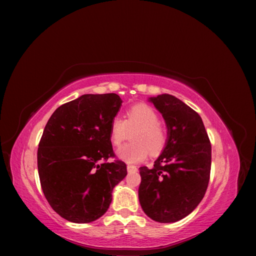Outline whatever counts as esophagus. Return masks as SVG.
Here are the masks:
<instances>
[{
	"label": "esophagus",
	"instance_id": "obj_1",
	"mask_svg": "<svg viewBox=\"0 0 256 256\" xmlns=\"http://www.w3.org/2000/svg\"><path fill=\"white\" fill-rule=\"evenodd\" d=\"M128 173H136L138 171V168L134 166H127Z\"/></svg>",
	"mask_w": 256,
	"mask_h": 256
}]
</instances>
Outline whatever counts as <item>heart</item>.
<instances>
[{
  "instance_id": "1",
  "label": "heart",
  "mask_w": 256,
  "mask_h": 256,
  "mask_svg": "<svg viewBox=\"0 0 256 256\" xmlns=\"http://www.w3.org/2000/svg\"><path fill=\"white\" fill-rule=\"evenodd\" d=\"M158 120L157 112L144 104L130 108L125 120L115 116L110 124V140L114 146H120L128 138L129 132L134 131L131 134L134 142L120 147L116 152L118 158L132 164L143 161L150 152L157 156L164 150L168 142V132Z\"/></svg>"
}]
</instances>
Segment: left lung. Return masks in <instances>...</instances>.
Returning <instances> with one entry per match:
<instances>
[{
  "instance_id": "left-lung-1",
  "label": "left lung",
  "mask_w": 256,
  "mask_h": 256,
  "mask_svg": "<svg viewBox=\"0 0 256 256\" xmlns=\"http://www.w3.org/2000/svg\"><path fill=\"white\" fill-rule=\"evenodd\" d=\"M161 113L168 142L152 168H140L138 200L154 221L177 222L203 200L212 166V145L200 116L168 94L148 98Z\"/></svg>"
}]
</instances>
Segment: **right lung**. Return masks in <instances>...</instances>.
Wrapping results in <instances>:
<instances>
[{"label": "right lung", "mask_w": 256, "mask_h": 256, "mask_svg": "<svg viewBox=\"0 0 256 256\" xmlns=\"http://www.w3.org/2000/svg\"><path fill=\"white\" fill-rule=\"evenodd\" d=\"M122 100L116 94H85L53 112L38 145L44 194L62 218L90 223L104 216L113 188L127 175L114 157L110 124Z\"/></svg>", "instance_id": "obj_1"}]
</instances>
